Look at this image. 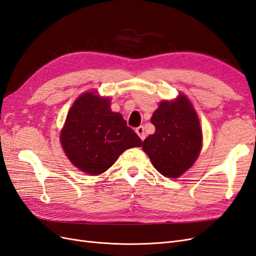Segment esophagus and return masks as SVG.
<instances>
[{"label": "esophagus", "instance_id": "esophagus-1", "mask_svg": "<svg viewBox=\"0 0 256 256\" xmlns=\"http://www.w3.org/2000/svg\"><path fill=\"white\" fill-rule=\"evenodd\" d=\"M136 132L138 134V136H140V138L142 141H144V138H145V132H144V127L143 126H140V127H138L136 129Z\"/></svg>", "mask_w": 256, "mask_h": 256}]
</instances>
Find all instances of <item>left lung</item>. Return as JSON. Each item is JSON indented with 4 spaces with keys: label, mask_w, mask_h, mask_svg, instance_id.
I'll return each instance as SVG.
<instances>
[{
    "label": "left lung",
    "mask_w": 256,
    "mask_h": 256,
    "mask_svg": "<svg viewBox=\"0 0 256 256\" xmlns=\"http://www.w3.org/2000/svg\"><path fill=\"white\" fill-rule=\"evenodd\" d=\"M156 128L142 145L154 166L164 176L177 178L198 159L203 134L194 108L180 94L172 102H161L150 118Z\"/></svg>",
    "instance_id": "8db88e82"
}]
</instances>
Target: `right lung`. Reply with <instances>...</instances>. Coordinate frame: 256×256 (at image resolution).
<instances>
[{
  "label": "right lung",
  "instance_id": "right-lung-1",
  "mask_svg": "<svg viewBox=\"0 0 256 256\" xmlns=\"http://www.w3.org/2000/svg\"><path fill=\"white\" fill-rule=\"evenodd\" d=\"M110 99L95 92L78 97L69 110L60 140L72 164L90 175L111 168L120 154L140 147L141 138L122 114L111 111Z\"/></svg>",
  "mask_w": 256,
  "mask_h": 256
}]
</instances>
